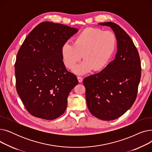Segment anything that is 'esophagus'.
I'll return each instance as SVG.
<instances>
[{"mask_svg":"<svg viewBox=\"0 0 152 152\" xmlns=\"http://www.w3.org/2000/svg\"><path fill=\"white\" fill-rule=\"evenodd\" d=\"M77 79H78V81L79 83H82L83 82V78L80 76H77Z\"/></svg>","mask_w":152,"mask_h":152,"instance_id":"1","label":"esophagus"}]
</instances>
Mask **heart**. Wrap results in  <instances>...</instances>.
I'll use <instances>...</instances> for the list:
<instances>
[{"label":"heart","instance_id":"b5f03b06","mask_svg":"<svg viewBox=\"0 0 152 152\" xmlns=\"http://www.w3.org/2000/svg\"><path fill=\"white\" fill-rule=\"evenodd\" d=\"M116 45V37L113 32L87 28L75 37L73 45L66 43L62 46V60L65 66L72 69L83 56L84 61L74 69L77 75L87 73L92 69L100 71L108 65Z\"/></svg>","mask_w":152,"mask_h":152}]
</instances>
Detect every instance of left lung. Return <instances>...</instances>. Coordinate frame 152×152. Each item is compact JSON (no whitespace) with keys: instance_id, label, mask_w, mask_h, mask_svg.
Here are the masks:
<instances>
[{"instance_id":"left-lung-1","label":"left lung","mask_w":152,"mask_h":152,"mask_svg":"<svg viewBox=\"0 0 152 152\" xmlns=\"http://www.w3.org/2000/svg\"><path fill=\"white\" fill-rule=\"evenodd\" d=\"M112 29L117 39L115 60L100 73L84 78L87 105L91 113L102 120L121 116L137 97L141 77L139 54L132 40L117 24L100 23Z\"/></svg>"}]
</instances>
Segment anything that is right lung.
<instances>
[{
  "instance_id": "right-lung-1",
  "label": "right lung",
  "mask_w": 152,
  "mask_h": 152,
  "mask_svg": "<svg viewBox=\"0 0 152 152\" xmlns=\"http://www.w3.org/2000/svg\"><path fill=\"white\" fill-rule=\"evenodd\" d=\"M78 31L59 23L39 24L28 35L15 63L16 88L31 115L47 120L65 112L70 91L78 84L61 57V47Z\"/></svg>"
}]
</instances>
